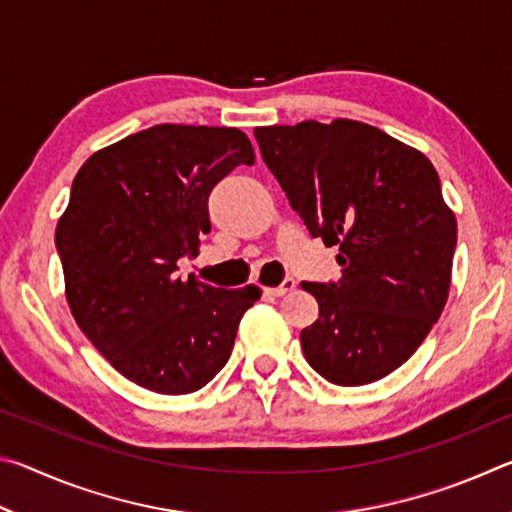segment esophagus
I'll return each instance as SVG.
<instances>
[{
	"label": "esophagus",
	"mask_w": 512,
	"mask_h": 512,
	"mask_svg": "<svg viewBox=\"0 0 512 512\" xmlns=\"http://www.w3.org/2000/svg\"><path fill=\"white\" fill-rule=\"evenodd\" d=\"M293 289H296V280H293V277H284L280 287H266V289H264V296L282 298V296H287V293L293 291Z\"/></svg>",
	"instance_id": "obj_1"
}]
</instances>
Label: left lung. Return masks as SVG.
Listing matches in <instances>:
<instances>
[{
	"mask_svg": "<svg viewBox=\"0 0 512 512\" xmlns=\"http://www.w3.org/2000/svg\"><path fill=\"white\" fill-rule=\"evenodd\" d=\"M255 137L309 235L339 246V280L302 282L318 302V320L300 332L307 363L336 386L391 375L449 296L456 219L436 169L352 119L255 128Z\"/></svg>",
	"mask_w": 512,
	"mask_h": 512,
	"instance_id": "8db88e82",
	"label": "left lung"
}]
</instances>
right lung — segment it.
Instances as JSON below:
<instances>
[{"label": "right lung", "instance_id": "right-lung-1", "mask_svg": "<svg viewBox=\"0 0 512 512\" xmlns=\"http://www.w3.org/2000/svg\"><path fill=\"white\" fill-rule=\"evenodd\" d=\"M239 164L255 151L237 128L160 124L94 153L72 183L56 228L69 309L115 370L153 393L212 381L262 296L178 275L212 228L214 185Z\"/></svg>", "mask_w": 512, "mask_h": 512}]
</instances>
